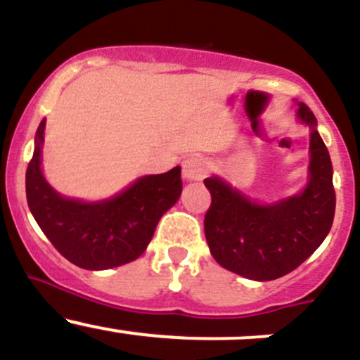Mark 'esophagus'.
Here are the masks:
<instances>
[{
  "mask_svg": "<svg viewBox=\"0 0 360 360\" xmlns=\"http://www.w3.org/2000/svg\"><path fill=\"white\" fill-rule=\"evenodd\" d=\"M205 163L200 158L191 157L183 162V177L188 181H200L205 176Z\"/></svg>",
  "mask_w": 360,
  "mask_h": 360,
  "instance_id": "1",
  "label": "esophagus"
}]
</instances>
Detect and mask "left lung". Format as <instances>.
Wrapping results in <instances>:
<instances>
[{
	"label": "left lung",
	"instance_id": "8db88e82",
	"mask_svg": "<svg viewBox=\"0 0 360 360\" xmlns=\"http://www.w3.org/2000/svg\"><path fill=\"white\" fill-rule=\"evenodd\" d=\"M297 118L310 132V179L300 195L261 205L219 177L203 181L210 191L205 212V238L214 259L250 281H275L296 270L324 242L335 219L336 195L333 165L317 118L307 104H297Z\"/></svg>",
	"mask_w": 360,
	"mask_h": 360
}]
</instances>
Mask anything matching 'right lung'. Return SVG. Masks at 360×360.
Wrapping results in <instances>:
<instances>
[{
    "instance_id": "right-lung-1",
    "label": "right lung",
    "mask_w": 360,
    "mask_h": 360,
    "mask_svg": "<svg viewBox=\"0 0 360 360\" xmlns=\"http://www.w3.org/2000/svg\"><path fill=\"white\" fill-rule=\"evenodd\" d=\"M45 120L34 137V153L25 170L27 205L52 245L85 270H108L137 259L153 238L160 217L177 202L181 167L144 176L116 197L79 202L57 193L41 174Z\"/></svg>"
}]
</instances>
